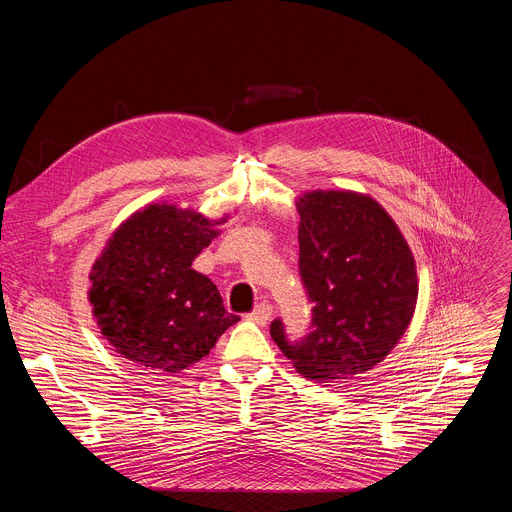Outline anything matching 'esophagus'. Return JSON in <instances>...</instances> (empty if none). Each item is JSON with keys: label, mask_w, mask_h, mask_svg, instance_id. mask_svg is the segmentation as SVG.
<instances>
[{"label": "esophagus", "mask_w": 512, "mask_h": 512, "mask_svg": "<svg viewBox=\"0 0 512 512\" xmlns=\"http://www.w3.org/2000/svg\"><path fill=\"white\" fill-rule=\"evenodd\" d=\"M269 318H271V306H269V304H259L253 312L247 314V320H251V322H255V324H259V326L267 324Z\"/></svg>", "instance_id": "obj_1"}]
</instances>
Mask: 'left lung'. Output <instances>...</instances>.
I'll return each mask as SVG.
<instances>
[{
	"label": "left lung",
	"instance_id": "8db88e82",
	"mask_svg": "<svg viewBox=\"0 0 512 512\" xmlns=\"http://www.w3.org/2000/svg\"><path fill=\"white\" fill-rule=\"evenodd\" d=\"M298 212V269L314 304L312 330L291 340L275 318L271 338L312 381L367 373L411 322L413 255L393 218L369 196L318 190L300 198Z\"/></svg>",
	"mask_w": 512,
	"mask_h": 512
}]
</instances>
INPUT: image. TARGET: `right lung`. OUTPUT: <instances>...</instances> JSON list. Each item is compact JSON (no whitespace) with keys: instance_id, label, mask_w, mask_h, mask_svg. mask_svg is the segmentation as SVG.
Instances as JSON below:
<instances>
[{"instance_id":"add662e5","label":"right lung","mask_w":512,"mask_h":512,"mask_svg":"<svg viewBox=\"0 0 512 512\" xmlns=\"http://www.w3.org/2000/svg\"><path fill=\"white\" fill-rule=\"evenodd\" d=\"M210 227L202 214L154 204L127 218L93 265L89 300L101 334L143 369L180 373L239 322L192 269L216 235Z\"/></svg>"}]
</instances>
